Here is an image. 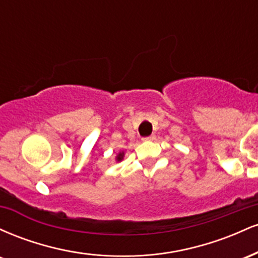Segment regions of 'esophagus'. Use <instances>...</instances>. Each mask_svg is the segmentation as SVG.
Returning a JSON list of instances; mask_svg holds the SVG:
<instances>
[{
	"label": "esophagus",
	"mask_w": 258,
	"mask_h": 258,
	"mask_svg": "<svg viewBox=\"0 0 258 258\" xmlns=\"http://www.w3.org/2000/svg\"><path fill=\"white\" fill-rule=\"evenodd\" d=\"M156 138V136L155 135H152V136H149V137H144L143 138V141L144 142H148V141H154V139Z\"/></svg>",
	"instance_id": "esophagus-1"
}]
</instances>
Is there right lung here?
Masks as SVG:
<instances>
[{"label":"right lung","instance_id":"obj_1","mask_svg":"<svg viewBox=\"0 0 258 258\" xmlns=\"http://www.w3.org/2000/svg\"><path fill=\"white\" fill-rule=\"evenodd\" d=\"M122 156H123V153H120L119 155H117V160H119V161L120 160H122Z\"/></svg>","mask_w":258,"mask_h":258}]
</instances>
